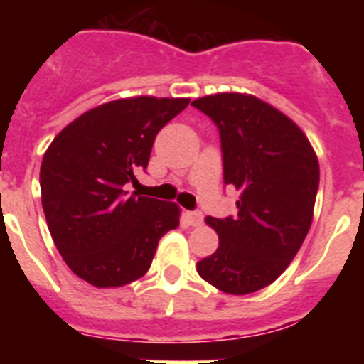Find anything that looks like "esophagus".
Instances as JSON below:
<instances>
[{
  "instance_id": "obj_1",
  "label": "esophagus",
  "mask_w": 364,
  "mask_h": 364,
  "mask_svg": "<svg viewBox=\"0 0 364 364\" xmlns=\"http://www.w3.org/2000/svg\"><path fill=\"white\" fill-rule=\"evenodd\" d=\"M188 220L191 226H200L202 220H204V215H202V211H189Z\"/></svg>"
}]
</instances>
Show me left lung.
Segmentation results:
<instances>
[{"label":"left lung","instance_id":"left-lung-1","mask_svg":"<svg viewBox=\"0 0 364 364\" xmlns=\"http://www.w3.org/2000/svg\"><path fill=\"white\" fill-rule=\"evenodd\" d=\"M191 105L218 127L224 182L240 191L237 217L205 218L218 247L197 272L224 294H253L288 268L306 239L319 162L299 125L255 96L218 92Z\"/></svg>","mask_w":364,"mask_h":364}]
</instances>
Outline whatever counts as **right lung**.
<instances>
[{
	"label": "right lung",
	"instance_id": "add662e5",
	"mask_svg": "<svg viewBox=\"0 0 364 364\" xmlns=\"http://www.w3.org/2000/svg\"><path fill=\"white\" fill-rule=\"evenodd\" d=\"M189 98L136 96L83 112L60 131L40 169L41 204L65 264L96 288L149 269L159 240L180 222L173 202L127 191L146 169L154 138Z\"/></svg>",
	"mask_w": 364,
	"mask_h": 364
}]
</instances>
